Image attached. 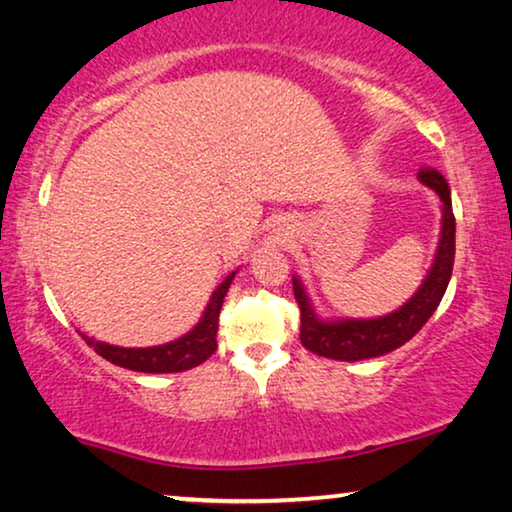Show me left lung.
Masks as SVG:
<instances>
[{
	"label": "left lung",
	"instance_id": "8db88e82",
	"mask_svg": "<svg viewBox=\"0 0 512 512\" xmlns=\"http://www.w3.org/2000/svg\"><path fill=\"white\" fill-rule=\"evenodd\" d=\"M419 180L426 187H431L442 201V231L438 252H435L433 267L421 283V288L414 292L410 302L400 306L398 311L388 313L381 318L370 320H320L313 311V306L306 297L302 283L292 278V290L302 313V339L304 349H309L316 356H325L332 360H365L384 356L388 351H395L398 346L417 335L426 320L438 309L442 295H445L449 278L454 267V234L456 222L452 213V196H449L447 180L438 170L424 168L419 173Z\"/></svg>",
	"mask_w": 512,
	"mask_h": 512
}]
</instances>
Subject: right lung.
I'll return each mask as SVG.
<instances>
[{"instance_id":"add662e5","label":"right lung","mask_w":512,"mask_h":512,"mask_svg":"<svg viewBox=\"0 0 512 512\" xmlns=\"http://www.w3.org/2000/svg\"><path fill=\"white\" fill-rule=\"evenodd\" d=\"M236 274H229L224 278L220 288L213 292L210 302L206 306V313L199 320V325L192 332H187L185 337L175 339V342L161 344V346H149V349H124V346H112L105 342H95L93 337H86V344L102 356L109 363L126 367V370L135 372H152V374H166V372H185L192 367L201 365L203 360H208L217 349V323H220V309L227 295L231 281Z\"/></svg>"}]
</instances>
